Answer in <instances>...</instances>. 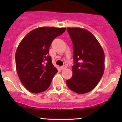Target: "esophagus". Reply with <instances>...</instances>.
<instances>
[{"mask_svg": "<svg viewBox=\"0 0 122 122\" xmlns=\"http://www.w3.org/2000/svg\"><path fill=\"white\" fill-rule=\"evenodd\" d=\"M66 68H67V67H66V66H61V67H60V68L61 69V70H65Z\"/></svg>", "mask_w": 122, "mask_h": 122, "instance_id": "34e87169", "label": "esophagus"}]
</instances>
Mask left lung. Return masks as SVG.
<instances>
[{"label": "left lung", "mask_w": 122, "mask_h": 122, "mask_svg": "<svg viewBox=\"0 0 122 122\" xmlns=\"http://www.w3.org/2000/svg\"><path fill=\"white\" fill-rule=\"evenodd\" d=\"M73 44L72 76L67 80L70 90L85 94L94 89L103 76L104 53L97 39L90 31L80 28H67Z\"/></svg>", "instance_id": "1"}]
</instances>
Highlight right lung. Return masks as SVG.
<instances>
[{"instance_id":"add662e5","label":"right lung","mask_w":122,"mask_h":122,"mask_svg":"<svg viewBox=\"0 0 122 122\" xmlns=\"http://www.w3.org/2000/svg\"><path fill=\"white\" fill-rule=\"evenodd\" d=\"M66 28L40 27L29 32L20 41L15 54L16 69L25 87L33 93L46 90L58 72L49 49L52 41Z\"/></svg>"}]
</instances>
